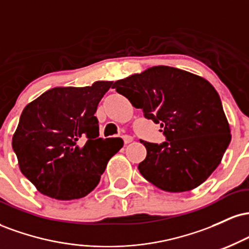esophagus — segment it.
<instances>
[{"instance_id":"obj_1","label":"esophagus","mask_w":249,"mask_h":249,"mask_svg":"<svg viewBox=\"0 0 249 249\" xmlns=\"http://www.w3.org/2000/svg\"><path fill=\"white\" fill-rule=\"evenodd\" d=\"M123 141H124L125 144H128V142H131L133 141V138L131 136H127L126 134V136H123Z\"/></svg>"}]
</instances>
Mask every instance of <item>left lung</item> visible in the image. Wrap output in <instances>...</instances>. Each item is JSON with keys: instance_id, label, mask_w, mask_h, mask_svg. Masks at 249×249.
Listing matches in <instances>:
<instances>
[{"instance_id": "1", "label": "left lung", "mask_w": 249, "mask_h": 249, "mask_svg": "<svg viewBox=\"0 0 249 249\" xmlns=\"http://www.w3.org/2000/svg\"><path fill=\"white\" fill-rule=\"evenodd\" d=\"M112 88L162 127L164 142L142 141L147 154L138 170L147 181L167 192H186L218 167L231 130L210 82L160 65L117 81Z\"/></svg>"}]
</instances>
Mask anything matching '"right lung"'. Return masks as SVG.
Here are the masks:
<instances>
[{
  "label": "right lung",
  "instance_id": "obj_1",
  "mask_svg": "<svg viewBox=\"0 0 249 249\" xmlns=\"http://www.w3.org/2000/svg\"><path fill=\"white\" fill-rule=\"evenodd\" d=\"M112 82L53 88L24 107L13 137L21 172L42 194L85 196L98 185L122 138H98L97 107Z\"/></svg>",
  "mask_w": 249,
  "mask_h": 249
}]
</instances>
